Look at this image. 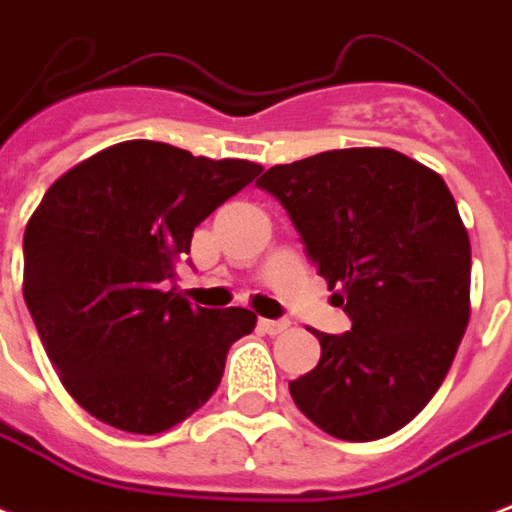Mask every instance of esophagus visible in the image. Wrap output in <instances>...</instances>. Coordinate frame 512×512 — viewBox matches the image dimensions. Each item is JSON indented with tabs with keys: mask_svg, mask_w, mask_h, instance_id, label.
I'll return each mask as SVG.
<instances>
[{
	"mask_svg": "<svg viewBox=\"0 0 512 512\" xmlns=\"http://www.w3.org/2000/svg\"><path fill=\"white\" fill-rule=\"evenodd\" d=\"M260 331L268 333V336H279V333H285L287 328H290V323L287 320H260Z\"/></svg>",
	"mask_w": 512,
	"mask_h": 512,
	"instance_id": "obj_1",
	"label": "esophagus"
}]
</instances>
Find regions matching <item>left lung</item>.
<instances>
[{"label":"left lung","mask_w":512,"mask_h":512,"mask_svg":"<svg viewBox=\"0 0 512 512\" xmlns=\"http://www.w3.org/2000/svg\"><path fill=\"white\" fill-rule=\"evenodd\" d=\"M257 187L282 203L352 323L314 331L320 363L290 382L298 410L347 442L399 431L437 393L469 323L472 249L448 184L393 149H336L274 165Z\"/></svg>","instance_id":"8db88e82"}]
</instances>
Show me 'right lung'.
I'll list each match as a JSON object with an SVG mask.
<instances>
[{
  "mask_svg": "<svg viewBox=\"0 0 512 512\" xmlns=\"http://www.w3.org/2000/svg\"><path fill=\"white\" fill-rule=\"evenodd\" d=\"M260 165L124 140L45 192L24 233V298L48 358L83 410L113 429L162 434L200 410L246 309H203L173 293L203 219Z\"/></svg>",
  "mask_w": 512,
  "mask_h": 512,
  "instance_id": "1",
  "label": "right lung"
}]
</instances>
